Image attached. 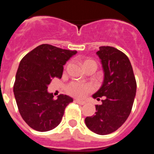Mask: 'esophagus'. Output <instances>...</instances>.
Listing matches in <instances>:
<instances>
[{"instance_id": "1", "label": "esophagus", "mask_w": 154, "mask_h": 154, "mask_svg": "<svg viewBox=\"0 0 154 154\" xmlns=\"http://www.w3.org/2000/svg\"><path fill=\"white\" fill-rule=\"evenodd\" d=\"M75 103H78V104H80V105H84L85 103V102L82 101V100H79V99H76V100H75Z\"/></svg>"}]
</instances>
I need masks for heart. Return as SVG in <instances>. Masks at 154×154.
<instances>
[{
  "mask_svg": "<svg viewBox=\"0 0 154 154\" xmlns=\"http://www.w3.org/2000/svg\"><path fill=\"white\" fill-rule=\"evenodd\" d=\"M84 69H86L88 67H95L97 68L96 62L91 59H87L83 62ZM94 89V86L91 84H85L79 82H72L69 83L66 87V91L71 96H75L78 98H83L89 92H92Z\"/></svg>",
  "mask_w": 154,
  "mask_h": 154,
  "instance_id": "1",
  "label": "heart"
}]
</instances>
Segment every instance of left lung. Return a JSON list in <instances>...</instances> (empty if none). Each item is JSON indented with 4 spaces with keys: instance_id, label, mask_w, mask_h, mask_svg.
Masks as SVG:
<instances>
[{
    "instance_id": "left-lung-1",
    "label": "left lung",
    "mask_w": 154,
    "mask_h": 154,
    "mask_svg": "<svg viewBox=\"0 0 154 154\" xmlns=\"http://www.w3.org/2000/svg\"><path fill=\"white\" fill-rule=\"evenodd\" d=\"M103 67V84L92 95L96 105L95 115L85 119V125L99 135L118 130L130 116L137 92V82L131 63L124 53L110 46H101L96 52Z\"/></svg>"
}]
</instances>
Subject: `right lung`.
<instances>
[{"instance_id":"add662e5","label":"right lung","mask_w":154,"mask_h":154,"mask_svg":"<svg viewBox=\"0 0 154 154\" xmlns=\"http://www.w3.org/2000/svg\"><path fill=\"white\" fill-rule=\"evenodd\" d=\"M77 53L51 45L38 46L21 59L16 73L14 94L25 123L39 132L53 130L62 121L72 98L61 94L54 99L48 86L53 78H62L63 65Z\"/></svg>"}]
</instances>
